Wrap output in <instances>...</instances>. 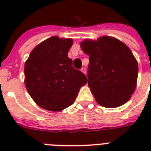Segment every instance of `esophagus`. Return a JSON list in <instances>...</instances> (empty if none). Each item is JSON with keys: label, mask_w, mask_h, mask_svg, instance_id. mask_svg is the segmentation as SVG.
Wrapping results in <instances>:
<instances>
[{"label": "esophagus", "mask_w": 151, "mask_h": 151, "mask_svg": "<svg viewBox=\"0 0 151 151\" xmlns=\"http://www.w3.org/2000/svg\"><path fill=\"white\" fill-rule=\"evenodd\" d=\"M81 72H82V73H85V74L86 73V69H85V67H82V68L81 69Z\"/></svg>", "instance_id": "34e87169"}]
</instances>
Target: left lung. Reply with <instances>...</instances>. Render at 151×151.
<instances>
[{"label":"left lung","mask_w":151,"mask_h":151,"mask_svg":"<svg viewBox=\"0 0 151 151\" xmlns=\"http://www.w3.org/2000/svg\"><path fill=\"white\" fill-rule=\"evenodd\" d=\"M82 51L89 56L88 85L97 103L117 107L130 99L138 77V63L131 50L111 37L85 40Z\"/></svg>","instance_id":"left-lung-1"}]
</instances>
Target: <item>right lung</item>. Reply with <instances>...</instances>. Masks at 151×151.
Returning <instances> with one entry per match:
<instances>
[{
	"instance_id": "add662e5",
	"label": "right lung",
	"mask_w": 151,
	"mask_h": 151,
	"mask_svg": "<svg viewBox=\"0 0 151 151\" xmlns=\"http://www.w3.org/2000/svg\"><path fill=\"white\" fill-rule=\"evenodd\" d=\"M71 39L52 37L34 48L25 63V85L41 108L59 111L72 105L88 81L67 56Z\"/></svg>"
}]
</instances>
